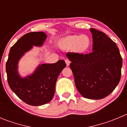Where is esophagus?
<instances>
[{"label":"esophagus","instance_id":"obj_1","mask_svg":"<svg viewBox=\"0 0 127 127\" xmlns=\"http://www.w3.org/2000/svg\"><path fill=\"white\" fill-rule=\"evenodd\" d=\"M65 63H66V64L67 66H69V65L70 64V63H71V61H70L68 59H66V60H65Z\"/></svg>","mask_w":127,"mask_h":127}]
</instances>
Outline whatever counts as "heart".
<instances>
[{
	"instance_id": "obj_1",
	"label": "heart",
	"mask_w": 127,
	"mask_h": 127,
	"mask_svg": "<svg viewBox=\"0 0 127 127\" xmlns=\"http://www.w3.org/2000/svg\"><path fill=\"white\" fill-rule=\"evenodd\" d=\"M60 45L63 48L71 50L79 53H84L88 50L90 46V39L88 35L82 34L79 36L70 35L64 38L60 42Z\"/></svg>"
}]
</instances>
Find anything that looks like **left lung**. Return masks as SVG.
<instances>
[{
  "label": "left lung",
  "mask_w": 127,
  "mask_h": 127,
  "mask_svg": "<svg viewBox=\"0 0 127 127\" xmlns=\"http://www.w3.org/2000/svg\"><path fill=\"white\" fill-rule=\"evenodd\" d=\"M93 52L89 54L68 52L75 86L84 98H105L116 88L121 77L122 58L116 43L104 33L94 28Z\"/></svg>",
  "instance_id": "1"
}]
</instances>
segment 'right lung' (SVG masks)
I'll return each mask as SVG.
<instances>
[{"instance_id": "1", "label": "right lung", "mask_w": 127, "mask_h": 127, "mask_svg": "<svg viewBox=\"0 0 127 127\" xmlns=\"http://www.w3.org/2000/svg\"><path fill=\"white\" fill-rule=\"evenodd\" d=\"M43 32H32L23 35L10 48L6 63L7 80L11 90L24 103L40 106L50 101L55 92L59 74L66 67L64 60L39 65L31 75L22 78L18 72L20 59L34 46H41L47 39Z\"/></svg>"}]
</instances>
